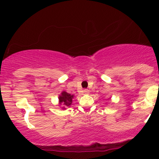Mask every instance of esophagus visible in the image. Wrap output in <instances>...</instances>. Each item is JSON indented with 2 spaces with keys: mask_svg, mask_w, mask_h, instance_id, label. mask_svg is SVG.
<instances>
[{
  "mask_svg": "<svg viewBox=\"0 0 159 159\" xmlns=\"http://www.w3.org/2000/svg\"><path fill=\"white\" fill-rule=\"evenodd\" d=\"M83 92H84V94H89L90 91L87 90V89H85V90H83Z\"/></svg>",
  "mask_w": 159,
  "mask_h": 159,
  "instance_id": "34e87169",
  "label": "esophagus"
}]
</instances>
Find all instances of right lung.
Listing matches in <instances>:
<instances>
[{
	"label": "right lung",
	"mask_w": 159,
	"mask_h": 159,
	"mask_svg": "<svg viewBox=\"0 0 159 159\" xmlns=\"http://www.w3.org/2000/svg\"><path fill=\"white\" fill-rule=\"evenodd\" d=\"M75 97L74 95H71L70 93H68L66 91H63L61 94L59 95V105L61 106V108L63 110L66 109V107H70L72 103V99Z\"/></svg>",
	"instance_id": "add662e5"
}]
</instances>
